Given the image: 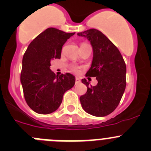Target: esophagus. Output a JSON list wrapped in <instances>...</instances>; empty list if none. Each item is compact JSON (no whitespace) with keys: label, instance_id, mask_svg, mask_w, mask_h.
Here are the masks:
<instances>
[{"label":"esophagus","instance_id":"1","mask_svg":"<svg viewBox=\"0 0 151 151\" xmlns=\"http://www.w3.org/2000/svg\"><path fill=\"white\" fill-rule=\"evenodd\" d=\"M80 83V79H79L78 77H76V78H75V84H76V85H77V84Z\"/></svg>","mask_w":151,"mask_h":151}]
</instances>
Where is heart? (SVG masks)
I'll return each mask as SVG.
<instances>
[{"label": "heart", "instance_id": "1", "mask_svg": "<svg viewBox=\"0 0 151 151\" xmlns=\"http://www.w3.org/2000/svg\"><path fill=\"white\" fill-rule=\"evenodd\" d=\"M83 44H85V43H83ZM70 70L74 73H78L80 70V67H79V66L77 65H71V67H70Z\"/></svg>", "mask_w": 151, "mask_h": 151}]
</instances>
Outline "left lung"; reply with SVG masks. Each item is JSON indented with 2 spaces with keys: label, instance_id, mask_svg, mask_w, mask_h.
I'll use <instances>...</instances> for the list:
<instances>
[{
  "label": "left lung",
  "instance_id": "1",
  "mask_svg": "<svg viewBox=\"0 0 151 151\" xmlns=\"http://www.w3.org/2000/svg\"><path fill=\"white\" fill-rule=\"evenodd\" d=\"M80 36L86 37L93 48V60L86 77H96L98 84L87 86L85 95L80 96L82 107L95 116H106L112 113L120 103L126 88V64L116 46L101 31L90 29Z\"/></svg>",
  "mask_w": 151,
  "mask_h": 151
}]
</instances>
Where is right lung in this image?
<instances>
[{
	"label": "right lung",
	"instance_id": "obj_1",
	"mask_svg": "<svg viewBox=\"0 0 151 151\" xmlns=\"http://www.w3.org/2000/svg\"><path fill=\"white\" fill-rule=\"evenodd\" d=\"M74 33L47 28L30 42L24 54L21 72L24 96L30 109L37 113L46 115L56 111L64 93L74 86L72 74L56 76L50 69V61L60 59L63 45Z\"/></svg>",
	"mask_w": 151,
	"mask_h": 151
}]
</instances>
